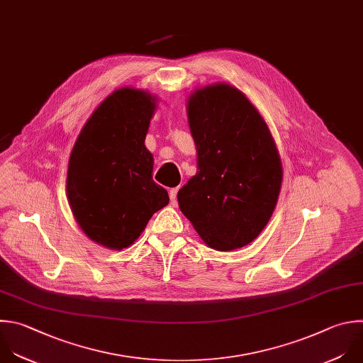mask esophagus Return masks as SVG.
I'll return each instance as SVG.
<instances>
[{
    "label": "esophagus",
    "mask_w": 363,
    "mask_h": 363,
    "mask_svg": "<svg viewBox=\"0 0 363 363\" xmlns=\"http://www.w3.org/2000/svg\"><path fill=\"white\" fill-rule=\"evenodd\" d=\"M178 189H179V188H172V189H169V198H171V203H172V205H175V203H177Z\"/></svg>",
    "instance_id": "obj_1"
}]
</instances>
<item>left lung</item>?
I'll use <instances>...</instances> for the list:
<instances>
[{
	"instance_id": "obj_1",
	"label": "left lung",
	"mask_w": 363,
	"mask_h": 363,
	"mask_svg": "<svg viewBox=\"0 0 363 363\" xmlns=\"http://www.w3.org/2000/svg\"><path fill=\"white\" fill-rule=\"evenodd\" d=\"M186 111L198 171L178 192L179 209L208 247L242 248L278 202L282 165L275 141L245 94L228 84L196 89Z\"/></svg>"
}]
</instances>
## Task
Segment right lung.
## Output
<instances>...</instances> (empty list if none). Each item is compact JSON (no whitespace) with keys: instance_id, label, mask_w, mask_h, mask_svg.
Here are the masks:
<instances>
[{"instance_id":"1","label":"right lung","mask_w":363,"mask_h":363,"mask_svg":"<svg viewBox=\"0 0 363 363\" xmlns=\"http://www.w3.org/2000/svg\"><path fill=\"white\" fill-rule=\"evenodd\" d=\"M155 106L147 91H113L92 112L69 157L71 211L84 233L109 250L133 245L169 202L152 181L154 158L144 144Z\"/></svg>"}]
</instances>
